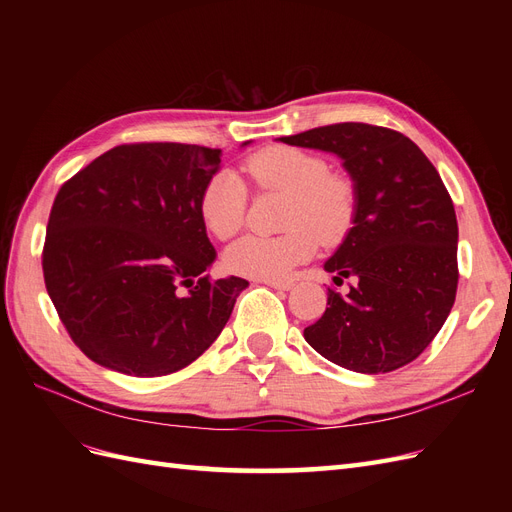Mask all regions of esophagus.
I'll use <instances>...</instances> for the list:
<instances>
[{"label": "esophagus", "instance_id": "1", "mask_svg": "<svg viewBox=\"0 0 512 512\" xmlns=\"http://www.w3.org/2000/svg\"><path fill=\"white\" fill-rule=\"evenodd\" d=\"M262 284H267V286H271L275 290H290L294 286L292 280H262Z\"/></svg>", "mask_w": 512, "mask_h": 512}]
</instances>
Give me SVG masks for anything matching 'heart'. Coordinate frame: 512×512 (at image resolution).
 <instances>
[{
  "label": "heart",
  "mask_w": 512,
  "mask_h": 512,
  "mask_svg": "<svg viewBox=\"0 0 512 512\" xmlns=\"http://www.w3.org/2000/svg\"><path fill=\"white\" fill-rule=\"evenodd\" d=\"M245 173L262 190L288 194L284 235H247L224 254L230 273L254 280H284L316 252L318 239L335 243L346 235L354 215V185L331 173L327 160L299 147H267L247 158ZM247 188L243 179L222 170L213 175L198 198V215L215 239L235 237L245 220Z\"/></svg>",
  "instance_id": "b5f03b06"
}]
</instances>
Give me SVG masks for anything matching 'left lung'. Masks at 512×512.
<instances>
[{"instance_id": "1", "label": "left lung", "mask_w": 512, "mask_h": 512, "mask_svg": "<svg viewBox=\"0 0 512 512\" xmlns=\"http://www.w3.org/2000/svg\"><path fill=\"white\" fill-rule=\"evenodd\" d=\"M342 158L354 183L352 228L324 271L354 275L346 297L329 288L327 309L303 331L324 359L359 374L412 363L438 335L457 294L453 200L408 136L369 123H333L280 138Z\"/></svg>"}]
</instances>
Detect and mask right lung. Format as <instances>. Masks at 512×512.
Segmentation results:
<instances>
[{
  "label": "right lung",
  "instance_id": "obj_1",
  "mask_svg": "<svg viewBox=\"0 0 512 512\" xmlns=\"http://www.w3.org/2000/svg\"><path fill=\"white\" fill-rule=\"evenodd\" d=\"M220 156L181 143L119 145L61 185L46 226L44 284L94 363L166 376L226 327L247 282L205 275L215 250L198 215Z\"/></svg>",
  "mask_w": 512,
  "mask_h": 512
}]
</instances>
